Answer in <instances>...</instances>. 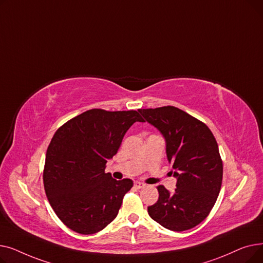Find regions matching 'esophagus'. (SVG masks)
<instances>
[{"mask_svg": "<svg viewBox=\"0 0 263 263\" xmlns=\"http://www.w3.org/2000/svg\"><path fill=\"white\" fill-rule=\"evenodd\" d=\"M145 183H143V182H140V181H135L134 182V187L135 189H137V190H139V189H143V187H145Z\"/></svg>", "mask_w": 263, "mask_h": 263, "instance_id": "1", "label": "esophagus"}]
</instances>
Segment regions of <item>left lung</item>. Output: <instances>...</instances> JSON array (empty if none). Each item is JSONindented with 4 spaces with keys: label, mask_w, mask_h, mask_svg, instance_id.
Listing matches in <instances>:
<instances>
[{
    "label": "left lung",
    "mask_w": 263,
    "mask_h": 263,
    "mask_svg": "<svg viewBox=\"0 0 263 263\" xmlns=\"http://www.w3.org/2000/svg\"><path fill=\"white\" fill-rule=\"evenodd\" d=\"M166 143V156L177 179L173 193L158 186L159 199L148 214L164 228L184 231L200 224L217 199L223 162L210 129L175 106L139 109Z\"/></svg>",
    "instance_id": "obj_1"
}]
</instances>
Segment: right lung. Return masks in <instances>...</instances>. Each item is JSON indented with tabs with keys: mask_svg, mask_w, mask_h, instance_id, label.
<instances>
[{
	"mask_svg": "<svg viewBox=\"0 0 263 263\" xmlns=\"http://www.w3.org/2000/svg\"><path fill=\"white\" fill-rule=\"evenodd\" d=\"M144 119L136 110L92 108L55 132L46 155L44 185L54 212L71 230L92 234L117 216L131 179L116 180L105 164L129 128Z\"/></svg>",
	"mask_w": 263,
	"mask_h": 263,
	"instance_id": "obj_1",
	"label": "right lung"
}]
</instances>
